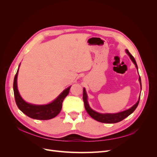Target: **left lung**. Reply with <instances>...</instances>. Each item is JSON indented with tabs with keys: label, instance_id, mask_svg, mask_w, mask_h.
Segmentation results:
<instances>
[{
	"label": "left lung",
	"instance_id": "8db88e82",
	"mask_svg": "<svg viewBox=\"0 0 157 157\" xmlns=\"http://www.w3.org/2000/svg\"><path fill=\"white\" fill-rule=\"evenodd\" d=\"M126 53L129 55L130 59L132 61L134 62V63L136 65V67L137 69V65L136 63V61L134 59L133 56L130 53L129 51H128L127 49L126 50ZM139 80L140 82V85L141 86V78L140 77ZM83 101H84V107L86 109V110L87 113L89 114V115L92 117L96 121L100 122H103V123H109V124H112V123H117L120 122L122 120H124L125 118L129 116L130 115L135 111V109L137 108V105H138L139 102H140V99L139 100L137 101V102L135 104L134 106H132L130 109H128V110H126L124 111H122L118 113H115V114H101V113H99L96 111H94V110L90 107L88 101H87V95L86 93V90L84 88L83 89Z\"/></svg>",
	"mask_w": 157,
	"mask_h": 157
}]
</instances>
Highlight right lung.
I'll list each match as a JSON object with an SVG mask.
<instances>
[{
    "label": "right lung",
    "mask_w": 157,
    "mask_h": 157,
    "mask_svg": "<svg viewBox=\"0 0 157 157\" xmlns=\"http://www.w3.org/2000/svg\"><path fill=\"white\" fill-rule=\"evenodd\" d=\"M15 75L13 80V93L16 105L23 113L30 118L37 120H49L53 118L58 115L62 108V103L63 99L67 96L69 92L70 88L65 89L54 101L45 105H35L25 102L19 94L17 86V77L18 73Z\"/></svg>",
    "instance_id": "1"
}]
</instances>
